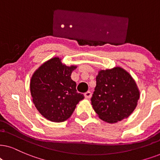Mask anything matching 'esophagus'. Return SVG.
Wrapping results in <instances>:
<instances>
[{
  "instance_id": "34e87169",
  "label": "esophagus",
  "mask_w": 160,
  "mask_h": 160,
  "mask_svg": "<svg viewBox=\"0 0 160 160\" xmlns=\"http://www.w3.org/2000/svg\"><path fill=\"white\" fill-rule=\"evenodd\" d=\"M84 96L85 98H86V99H89L91 97H92V92H87L84 94Z\"/></svg>"
}]
</instances>
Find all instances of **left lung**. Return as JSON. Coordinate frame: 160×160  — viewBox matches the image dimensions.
I'll list each match as a JSON object with an SVG mask.
<instances>
[{
  "label": "left lung",
  "mask_w": 160,
  "mask_h": 160,
  "mask_svg": "<svg viewBox=\"0 0 160 160\" xmlns=\"http://www.w3.org/2000/svg\"><path fill=\"white\" fill-rule=\"evenodd\" d=\"M96 81L91 101L100 119L106 122L115 123L132 114L140 93L128 72L119 66L100 70Z\"/></svg>",
  "instance_id": "8db88e82"
}]
</instances>
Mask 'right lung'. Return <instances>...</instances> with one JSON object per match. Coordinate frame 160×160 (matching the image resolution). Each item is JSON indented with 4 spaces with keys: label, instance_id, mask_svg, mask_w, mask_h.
<instances>
[{
    "label": "right lung",
    "instance_id": "add662e5",
    "mask_svg": "<svg viewBox=\"0 0 160 160\" xmlns=\"http://www.w3.org/2000/svg\"><path fill=\"white\" fill-rule=\"evenodd\" d=\"M77 66H66L54 57L43 62L32 74L30 92L33 103L48 120L61 122L72 116L77 104L84 98L77 92L76 82L71 78Z\"/></svg>",
    "mask_w": 160,
    "mask_h": 160
}]
</instances>
